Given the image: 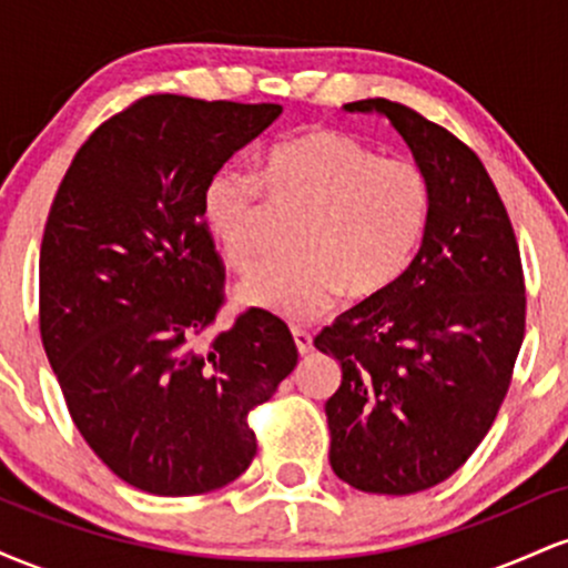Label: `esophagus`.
<instances>
[{"label":"esophagus","mask_w":568,"mask_h":568,"mask_svg":"<svg viewBox=\"0 0 568 568\" xmlns=\"http://www.w3.org/2000/svg\"><path fill=\"white\" fill-rule=\"evenodd\" d=\"M293 342H296L298 355H310L312 352V336L302 328H293Z\"/></svg>","instance_id":"obj_1"}]
</instances>
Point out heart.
I'll return each mask as SVG.
<instances>
[{"mask_svg": "<svg viewBox=\"0 0 568 568\" xmlns=\"http://www.w3.org/2000/svg\"><path fill=\"white\" fill-rule=\"evenodd\" d=\"M275 213L298 219L296 258L245 277L237 304L312 321L338 293L366 302L408 270L427 230L429 181L414 160L379 158L368 143L321 128L272 149L264 175L224 165L202 194L207 232L237 272L264 256Z\"/></svg>", "mask_w": 568, "mask_h": 568, "instance_id": "b5f03b06", "label": "heart"}]
</instances>
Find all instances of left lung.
I'll use <instances>...</instances> for the list:
<instances>
[{"label":"left lung","mask_w":568,"mask_h":568,"mask_svg":"<svg viewBox=\"0 0 568 568\" xmlns=\"http://www.w3.org/2000/svg\"><path fill=\"white\" fill-rule=\"evenodd\" d=\"M344 112L389 120L429 181L427 230L408 270L315 338L342 366L325 400L331 467L361 491L403 497L459 470L497 419L524 344V270L473 149L384 98Z\"/></svg>","instance_id":"1"}]
</instances>
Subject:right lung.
I'll list each match as a JSON object with an SVG mask.
<instances>
[{
	"mask_svg": "<svg viewBox=\"0 0 568 568\" xmlns=\"http://www.w3.org/2000/svg\"><path fill=\"white\" fill-rule=\"evenodd\" d=\"M277 103L149 95L82 143L39 251V328L71 419L98 459L158 497L232 484L247 425L298 361L288 325L251 310L200 347L224 266L202 216L213 173Z\"/></svg>",
	"mask_w": 568,
	"mask_h": 568,
	"instance_id": "1",
	"label": "right lung"
}]
</instances>
